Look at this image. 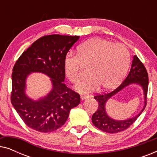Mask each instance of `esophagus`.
<instances>
[{
	"label": "esophagus",
	"instance_id": "1",
	"mask_svg": "<svg viewBox=\"0 0 157 157\" xmlns=\"http://www.w3.org/2000/svg\"><path fill=\"white\" fill-rule=\"evenodd\" d=\"M89 96H86V95H81V99L83 101V100H86L87 99V98H89Z\"/></svg>",
	"mask_w": 157,
	"mask_h": 157
}]
</instances>
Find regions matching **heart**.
<instances>
[{
  "label": "heart",
  "instance_id": "1",
  "mask_svg": "<svg viewBox=\"0 0 157 157\" xmlns=\"http://www.w3.org/2000/svg\"><path fill=\"white\" fill-rule=\"evenodd\" d=\"M130 63V55L125 46L111 40L95 38L78 47L77 56H66L64 71L72 83L81 79L83 68H89L87 78L76 86L80 93L89 94L98 88L109 91L121 82Z\"/></svg>",
  "mask_w": 157,
  "mask_h": 157
}]
</instances>
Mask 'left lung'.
<instances>
[{
    "label": "left lung",
    "mask_w": 157,
    "mask_h": 157,
    "mask_svg": "<svg viewBox=\"0 0 157 157\" xmlns=\"http://www.w3.org/2000/svg\"><path fill=\"white\" fill-rule=\"evenodd\" d=\"M131 84L139 85L143 90L145 101H144V106L143 109L138 115L128 119L124 120L113 119L109 117L106 112L105 104L107 101L110 99L111 97L116 95L118 93ZM148 84H149V78H148L147 70H146L144 64L139 59V58L136 55H134L130 71L124 82L110 93L98 94V95L94 96L95 99L98 103V106L97 111L94 113L91 118L92 123L94 124V125L97 127L98 129L107 133H111V134L122 132V131L128 128L144 110L146 105H147Z\"/></svg>",
    "instance_id": "obj_1"
}]
</instances>
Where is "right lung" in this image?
Segmentation results:
<instances>
[{
    "mask_svg": "<svg viewBox=\"0 0 157 157\" xmlns=\"http://www.w3.org/2000/svg\"><path fill=\"white\" fill-rule=\"evenodd\" d=\"M80 36H45L22 53L13 68L11 103L29 127L51 132L65 124L71 109L80 103L78 94L65 83L64 61L68 51ZM31 72L50 78L52 88L48 94L34 100L26 94V80Z\"/></svg>",
    "mask_w": 157,
    "mask_h": 157,
    "instance_id": "add662e5",
    "label": "right lung"
}]
</instances>
